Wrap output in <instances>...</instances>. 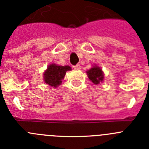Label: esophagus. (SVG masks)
Listing matches in <instances>:
<instances>
[{"label":"esophagus","mask_w":149,"mask_h":149,"mask_svg":"<svg viewBox=\"0 0 149 149\" xmlns=\"http://www.w3.org/2000/svg\"><path fill=\"white\" fill-rule=\"evenodd\" d=\"M74 69H75V70H79V69H81V65H76L74 66H73Z\"/></svg>","instance_id":"1"}]
</instances>
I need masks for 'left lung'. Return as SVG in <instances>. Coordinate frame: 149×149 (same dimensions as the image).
<instances>
[{"mask_svg":"<svg viewBox=\"0 0 149 149\" xmlns=\"http://www.w3.org/2000/svg\"><path fill=\"white\" fill-rule=\"evenodd\" d=\"M86 74L91 82H93L95 85L101 84L104 79V74L102 71V68L95 64L93 65V67L89 70L86 71Z\"/></svg>","mask_w":149,"mask_h":149,"instance_id":"obj_1","label":"left lung"}]
</instances>
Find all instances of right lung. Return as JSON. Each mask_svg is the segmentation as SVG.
Listing matches in <instances>:
<instances>
[{"instance_id":"1","label":"right lung","mask_w":149,"mask_h":149,"mask_svg":"<svg viewBox=\"0 0 149 149\" xmlns=\"http://www.w3.org/2000/svg\"><path fill=\"white\" fill-rule=\"evenodd\" d=\"M72 70V68L68 65H56L51 63L47 67V69L43 73V80L46 84L54 88L58 87L64 79L65 74L68 71Z\"/></svg>"}]
</instances>
